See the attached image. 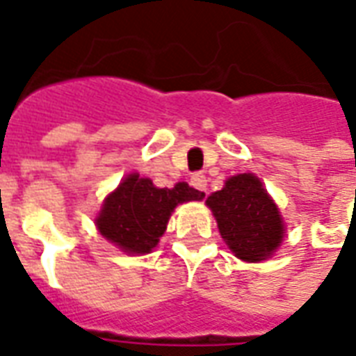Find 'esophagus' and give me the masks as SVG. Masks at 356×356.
<instances>
[{
	"instance_id": "esophagus-1",
	"label": "esophagus",
	"mask_w": 356,
	"mask_h": 356,
	"mask_svg": "<svg viewBox=\"0 0 356 356\" xmlns=\"http://www.w3.org/2000/svg\"><path fill=\"white\" fill-rule=\"evenodd\" d=\"M191 186L198 191H206V186H208V180H206V176L202 172H197V175L191 176Z\"/></svg>"
}]
</instances>
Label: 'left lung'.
<instances>
[{"mask_svg": "<svg viewBox=\"0 0 356 356\" xmlns=\"http://www.w3.org/2000/svg\"><path fill=\"white\" fill-rule=\"evenodd\" d=\"M206 204L216 216L222 239L239 260H266L282 241L284 222L278 208L250 172L228 178Z\"/></svg>", "mask_w": 356, "mask_h": 356, "instance_id": "obj_1", "label": "left lung"}]
</instances>
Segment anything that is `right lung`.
Segmentation results:
<instances>
[{
  "mask_svg": "<svg viewBox=\"0 0 356 356\" xmlns=\"http://www.w3.org/2000/svg\"><path fill=\"white\" fill-rule=\"evenodd\" d=\"M204 193L180 181L159 189L148 178L129 175L106 198L96 225L106 239L128 254H147L163 236L172 209L181 202L202 200Z\"/></svg>",
  "mask_w": 356,
  "mask_h": 356,
  "instance_id": "right-lung-1",
  "label": "right lung"
}]
</instances>
